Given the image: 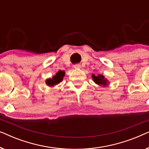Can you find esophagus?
Returning a JSON list of instances; mask_svg holds the SVG:
<instances>
[{
	"label": "esophagus",
	"instance_id": "34e87169",
	"mask_svg": "<svg viewBox=\"0 0 149 149\" xmlns=\"http://www.w3.org/2000/svg\"><path fill=\"white\" fill-rule=\"evenodd\" d=\"M74 68H81V65L79 64H74Z\"/></svg>",
	"mask_w": 149,
	"mask_h": 149
}]
</instances>
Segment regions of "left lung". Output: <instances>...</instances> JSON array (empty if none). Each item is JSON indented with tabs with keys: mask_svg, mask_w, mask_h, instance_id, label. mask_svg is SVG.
Returning a JSON list of instances; mask_svg holds the SVG:
<instances>
[{
	"mask_svg": "<svg viewBox=\"0 0 149 149\" xmlns=\"http://www.w3.org/2000/svg\"><path fill=\"white\" fill-rule=\"evenodd\" d=\"M92 78L94 81L95 83L97 85H103V86H106L107 84V80L104 78L103 75L98 74L97 76H95L94 74H92Z\"/></svg>",
	"mask_w": 149,
	"mask_h": 149,
	"instance_id": "left-lung-1",
	"label": "left lung"
}]
</instances>
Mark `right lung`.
Segmentation results:
<instances>
[{"label":"right lung","instance_id":"1","mask_svg":"<svg viewBox=\"0 0 149 149\" xmlns=\"http://www.w3.org/2000/svg\"><path fill=\"white\" fill-rule=\"evenodd\" d=\"M64 74L65 72L64 71H58L57 74L53 77L52 79H49L46 81L47 85H49V86H54L55 85L58 84L59 83H60L63 80V77L64 76Z\"/></svg>","mask_w":149,"mask_h":149}]
</instances>
